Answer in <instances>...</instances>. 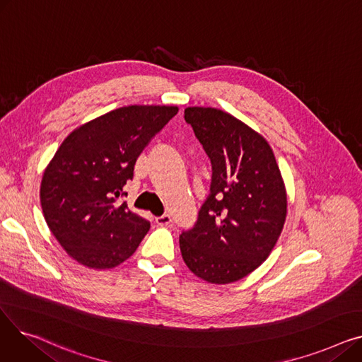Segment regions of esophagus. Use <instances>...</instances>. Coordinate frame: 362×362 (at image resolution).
I'll list each match as a JSON object with an SVG mask.
<instances>
[{"label": "esophagus", "mask_w": 362, "mask_h": 362, "mask_svg": "<svg viewBox=\"0 0 362 362\" xmlns=\"http://www.w3.org/2000/svg\"><path fill=\"white\" fill-rule=\"evenodd\" d=\"M156 223H157L158 226H161V227H164V226H170V223H171V217H170L168 214H164V216H161V217H157V218H156Z\"/></svg>", "instance_id": "1"}]
</instances>
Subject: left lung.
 I'll return each instance as SVG.
<instances>
[{
    "mask_svg": "<svg viewBox=\"0 0 362 362\" xmlns=\"http://www.w3.org/2000/svg\"><path fill=\"white\" fill-rule=\"evenodd\" d=\"M185 120L211 160L213 180L194 229L180 235V252L197 277L233 283L272 254L286 221V186L269 142L232 114L187 107Z\"/></svg>",
    "mask_w": 362,
    "mask_h": 362,
    "instance_id": "1",
    "label": "left lung"
}]
</instances>
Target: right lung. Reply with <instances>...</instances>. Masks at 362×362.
Instances as JSON below:
<instances>
[{"label": "right lung", "instance_id": "1", "mask_svg": "<svg viewBox=\"0 0 362 362\" xmlns=\"http://www.w3.org/2000/svg\"><path fill=\"white\" fill-rule=\"evenodd\" d=\"M175 105H127L76 127L57 149L41 182L45 221L63 250L95 270L136 251L149 221L117 199L144 148L175 117Z\"/></svg>", "mask_w": 362, "mask_h": 362}]
</instances>
